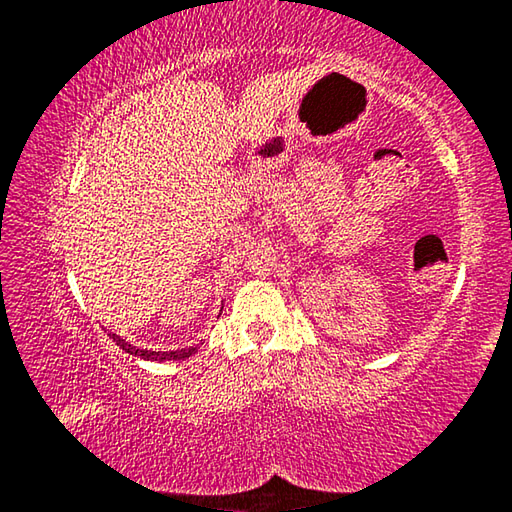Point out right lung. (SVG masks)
I'll list each match as a JSON object with an SVG mask.
<instances>
[{
	"label": "right lung",
	"instance_id": "add662e5",
	"mask_svg": "<svg viewBox=\"0 0 512 512\" xmlns=\"http://www.w3.org/2000/svg\"><path fill=\"white\" fill-rule=\"evenodd\" d=\"M112 341H115L121 350L133 354V357H140V359H149V361H178V359H187L192 357L196 352V348H185V350H169V352H153V350H137L135 345H131L128 341L121 339L117 334H108Z\"/></svg>",
	"mask_w": 512,
	"mask_h": 512
}]
</instances>
